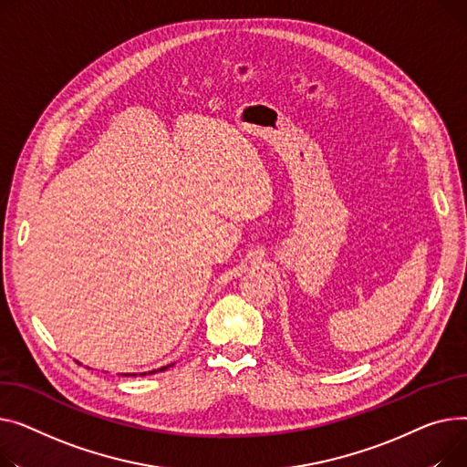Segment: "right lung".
I'll return each instance as SVG.
<instances>
[{
  "instance_id": "1",
  "label": "right lung",
  "mask_w": 467,
  "mask_h": 467,
  "mask_svg": "<svg viewBox=\"0 0 467 467\" xmlns=\"http://www.w3.org/2000/svg\"><path fill=\"white\" fill-rule=\"evenodd\" d=\"M173 364H168V366H161V368H158V369H152V371H145V373H140V375H152V373H156V371H166L168 368H171ZM130 375H137V373H124V377H130Z\"/></svg>"
}]
</instances>
